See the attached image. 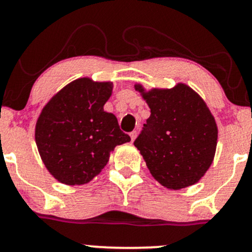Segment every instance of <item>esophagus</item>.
Masks as SVG:
<instances>
[{
	"label": "esophagus",
	"instance_id": "34e87169",
	"mask_svg": "<svg viewBox=\"0 0 252 252\" xmlns=\"http://www.w3.org/2000/svg\"><path fill=\"white\" fill-rule=\"evenodd\" d=\"M136 136H137V131H136V130H134V131L130 132V138H131V141L135 140Z\"/></svg>",
	"mask_w": 252,
	"mask_h": 252
}]
</instances>
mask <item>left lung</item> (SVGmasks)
Returning <instances> with one entry per match:
<instances>
[{"instance_id":"1","label":"left lung","mask_w":252,"mask_h":252,"mask_svg":"<svg viewBox=\"0 0 252 252\" xmlns=\"http://www.w3.org/2000/svg\"><path fill=\"white\" fill-rule=\"evenodd\" d=\"M142 92L150 108L135 147L152 175L170 189L195 184L215 158L218 129L201 97L185 84Z\"/></svg>"}]
</instances>
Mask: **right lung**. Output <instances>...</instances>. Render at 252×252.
I'll use <instances>...</instances> for the list:
<instances>
[{
    "label": "right lung",
    "instance_id": "right-lung-1",
    "mask_svg": "<svg viewBox=\"0 0 252 252\" xmlns=\"http://www.w3.org/2000/svg\"><path fill=\"white\" fill-rule=\"evenodd\" d=\"M111 83L77 79L59 91L42 110L35 141L46 168L66 185L86 184L104 168L109 153L129 142L114 114L103 106Z\"/></svg>",
    "mask_w": 252,
    "mask_h": 252
}]
</instances>
